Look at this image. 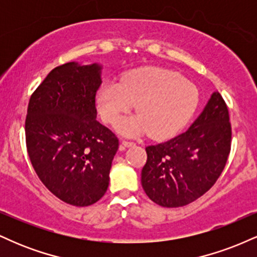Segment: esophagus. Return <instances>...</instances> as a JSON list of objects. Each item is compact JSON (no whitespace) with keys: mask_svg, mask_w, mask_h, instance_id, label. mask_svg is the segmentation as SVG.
I'll use <instances>...</instances> for the list:
<instances>
[{"mask_svg":"<svg viewBox=\"0 0 257 257\" xmlns=\"http://www.w3.org/2000/svg\"><path fill=\"white\" fill-rule=\"evenodd\" d=\"M135 144L133 143V141H128V140H123L122 144H120V150H124L125 147H131V146H134Z\"/></svg>","mask_w":257,"mask_h":257,"instance_id":"1","label":"esophagus"}]
</instances>
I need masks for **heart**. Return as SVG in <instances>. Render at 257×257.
<instances>
[{
    "instance_id": "b5f03b06",
    "label": "heart",
    "mask_w": 257,
    "mask_h": 257,
    "mask_svg": "<svg viewBox=\"0 0 257 257\" xmlns=\"http://www.w3.org/2000/svg\"><path fill=\"white\" fill-rule=\"evenodd\" d=\"M198 101L196 85L180 73L161 67L132 70L120 82L105 81L96 94L104 122L113 124L137 104L139 113L118 123L117 129L129 137L150 132L156 139L178 133L193 116Z\"/></svg>"
}]
</instances>
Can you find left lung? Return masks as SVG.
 Listing matches in <instances>:
<instances>
[{
    "mask_svg": "<svg viewBox=\"0 0 257 257\" xmlns=\"http://www.w3.org/2000/svg\"><path fill=\"white\" fill-rule=\"evenodd\" d=\"M231 137L228 108L214 91L187 131L146 147L141 185L149 198L164 208H178L203 196L226 166Z\"/></svg>",
    "mask_w": 257,
    "mask_h": 257,
    "instance_id": "8db88e82",
    "label": "left lung"
}]
</instances>
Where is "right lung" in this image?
Here are the masks:
<instances>
[{
    "label": "right lung",
    "instance_id": "add662e5",
    "mask_svg": "<svg viewBox=\"0 0 257 257\" xmlns=\"http://www.w3.org/2000/svg\"><path fill=\"white\" fill-rule=\"evenodd\" d=\"M99 64L53 69L31 95L26 147L43 185L63 202L88 206L104 196L118 139L96 120Z\"/></svg>",
    "mask_w": 257,
    "mask_h": 257
}]
</instances>
